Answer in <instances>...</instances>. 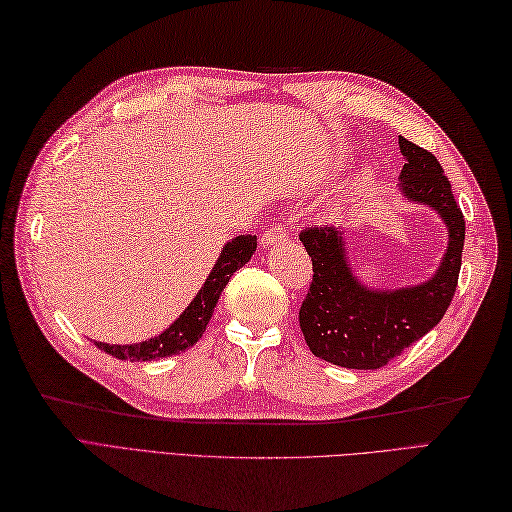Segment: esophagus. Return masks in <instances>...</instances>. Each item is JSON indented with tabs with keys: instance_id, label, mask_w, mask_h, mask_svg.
Segmentation results:
<instances>
[{
	"instance_id": "34e87169",
	"label": "esophagus",
	"mask_w": 512,
	"mask_h": 512,
	"mask_svg": "<svg viewBox=\"0 0 512 512\" xmlns=\"http://www.w3.org/2000/svg\"><path fill=\"white\" fill-rule=\"evenodd\" d=\"M287 238H290V231H287L285 222H272V225L264 231V235H261V244L268 248L274 244L287 242Z\"/></svg>"
}]
</instances>
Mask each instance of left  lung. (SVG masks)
I'll return each instance as SVG.
<instances>
[{
	"label": "left lung",
	"instance_id": "8db88e82",
	"mask_svg": "<svg viewBox=\"0 0 512 512\" xmlns=\"http://www.w3.org/2000/svg\"><path fill=\"white\" fill-rule=\"evenodd\" d=\"M406 157L400 190L409 201L435 209L450 231L448 251L430 281L396 292L368 290L348 268L342 231L311 225L300 242L311 257L313 277L298 322L313 355L348 370H378L396 359L448 311L465 244V218L437 157L411 140L398 138Z\"/></svg>",
	"mask_w": 512,
	"mask_h": 512
}]
</instances>
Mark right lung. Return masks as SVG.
Returning <instances> with one entry per match:
<instances>
[{
  "label": "right lung",
  "mask_w": 512,
  "mask_h": 512,
  "mask_svg": "<svg viewBox=\"0 0 512 512\" xmlns=\"http://www.w3.org/2000/svg\"><path fill=\"white\" fill-rule=\"evenodd\" d=\"M257 248L255 235H238L227 246L222 248V253L216 261L214 270L209 272L205 285L201 292L194 296L188 309L181 313V316L168 326V329L157 335L149 342L142 344H129V346H110L95 342V346L116 359H129V361H151V359H162V357H173L179 352L188 350L203 337L207 322L212 318L214 307L220 298V292L225 290V285L233 277V272L242 268Z\"/></svg>",
  "instance_id": "obj_1"
}]
</instances>
